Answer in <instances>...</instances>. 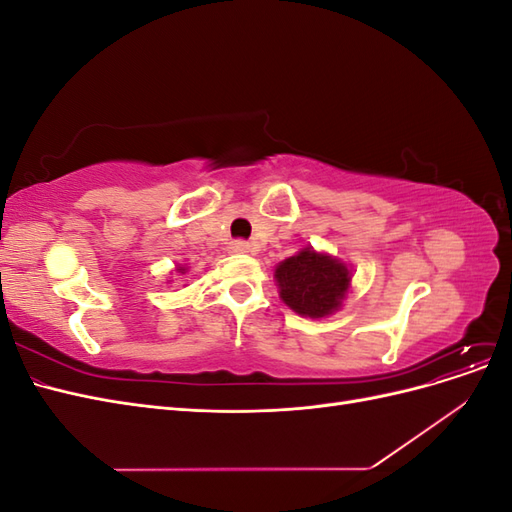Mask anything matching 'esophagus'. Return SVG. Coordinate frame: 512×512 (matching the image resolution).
<instances>
[{"mask_svg": "<svg viewBox=\"0 0 512 512\" xmlns=\"http://www.w3.org/2000/svg\"><path fill=\"white\" fill-rule=\"evenodd\" d=\"M230 252H235V254H247L250 252V245H247L245 241H235L230 245Z\"/></svg>", "mask_w": 512, "mask_h": 512, "instance_id": "34e87169", "label": "esophagus"}]
</instances>
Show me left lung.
Segmentation results:
<instances>
[{
    "label": "left lung",
    "instance_id": "obj_1",
    "mask_svg": "<svg viewBox=\"0 0 512 512\" xmlns=\"http://www.w3.org/2000/svg\"><path fill=\"white\" fill-rule=\"evenodd\" d=\"M273 277L280 299L294 314L318 320L342 309L352 286V267L337 256L303 247L282 260Z\"/></svg>",
    "mask_w": 512,
    "mask_h": 512
}]
</instances>
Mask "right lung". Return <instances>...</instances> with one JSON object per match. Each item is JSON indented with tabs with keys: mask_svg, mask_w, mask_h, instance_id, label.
<instances>
[{
	"mask_svg": "<svg viewBox=\"0 0 512 512\" xmlns=\"http://www.w3.org/2000/svg\"><path fill=\"white\" fill-rule=\"evenodd\" d=\"M175 271L183 275V273H188V267H185V265H177V267H175ZM168 282H173V280H168Z\"/></svg>",
	"mask_w": 512,
	"mask_h": 512,
	"instance_id": "1",
	"label": "right lung"
}]
</instances>
